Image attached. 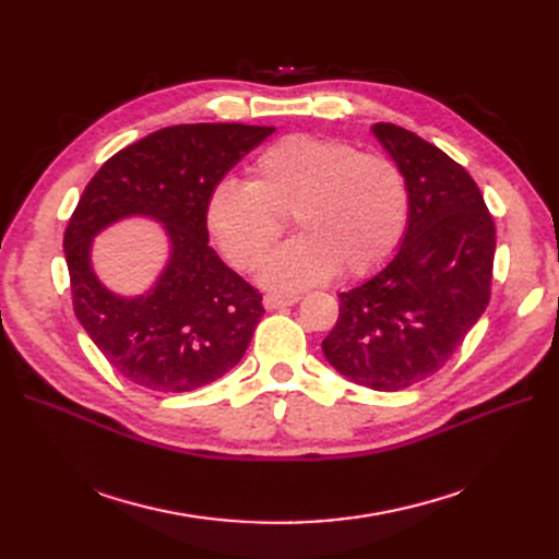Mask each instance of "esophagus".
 Returning <instances> with one entry per match:
<instances>
[{"label": "esophagus", "mask_w": 559, "mask_h": 559, "mask_svg": "<svg viewBox=\"0 0 559 559\" xmlns=\"http://www.w3.org/2000/svg\"><path fill=\"white\" fill-rule=\"evenodd\" d=\"M300 300V296L296 294H265L263 296V306L265 310H280V308H286V306H296V302Z\"/></svg>", "instance_id": "esophagus-1"}]
</instances>
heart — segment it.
<instances>
[{"label":"heart","instance_id":"1","mask_svg":"<svg viewBox=\"0 0 559 559\" xmlns=\"http://www.w3.org/2000/svg\"><path fill=\"white\" fill-rule=\"evenodd\" d=\"M282 214L302 233L270 253L259 280L275 292L308 289L341 267L349 277L368 275L392 257L408 224V186L384 156L289 134L261 151L249 181H218L205 207L212 238L242 270L277 240Z\"/></svg>","mask_w":559,"mask_h":559}]
</instances>
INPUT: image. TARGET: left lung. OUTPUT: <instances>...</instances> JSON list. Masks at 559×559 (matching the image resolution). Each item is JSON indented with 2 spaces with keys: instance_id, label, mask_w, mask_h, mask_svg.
<instances>
[{
  "instance_id": "8db88e82",
  "label": "left lung",
  "mask_w": 559,
  "mask_h": 559,
  "mask_svg": "<svg viewBox=\"0 0 559 559\" xmlns=\"http://www.w3.org/2000/svg\"><path fill=\"white\" fill-rule=\"evenodd\" d=\"M408 186V224L376 275L337 294L326 361L347 380L399 392L433 376L489 302L495 222L460 163L415 132L370 128Z\"/></svg>"
}]
</instances>
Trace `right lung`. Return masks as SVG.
Returning <instances> with one entry per match:
<instances>
[{
  "label": "right lung",
  "mask_w": 559,
  "mask_h": 559,
  "mask_svg": "<svg viewBox=\"0 0 559 559\" xmlns=\"http://www.w3.org/2000/svg\"><path fill=\"white\" fill-rule=\"evenodd\" d=\"M273 126L193 123L146 134L114 154L83 191L64 230L74 312L107 361L151 392H193L238 364L263 317L261 294L210 247L214 186ZM126 217L164 226L168 261L138 297L111 293L92 267V242Z\"/></svg>",
  "instance_id": "add662e5"
}]
</instances>
